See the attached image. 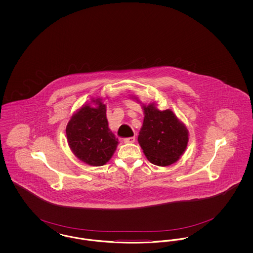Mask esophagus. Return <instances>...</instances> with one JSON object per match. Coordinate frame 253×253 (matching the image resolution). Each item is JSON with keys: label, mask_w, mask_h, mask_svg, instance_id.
<instances>
[{"label": "esophagus", "mask_w": 253, "mask_h": 253, "mask_svg": "<svg viewBox=\"0 0 253 253\" xmlns=\"http://www.w3.org/2000/svg\"><path fill=\"white\" fill-rule=\"evenodd\" d=\"M123 141L125 143H133L135 141V137L134 136H131V137H126L123 139Z\"/></svg>", "instance_id": "34e87169"}]
</instances>
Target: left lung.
I'll use <instances>...</instances> for the list:
<instances>
[{"label": "left lung", "instance_id": "left-lung-1", "mask_svg": "<svg viewBox=\"0 0 253 253\" xmlns=\"http://www.w3.org/2000/svg\"><path fill=\"white\" fill-rule=\"evenodd\" d=\"M143 126L138 142L148 160L157 166H169L178 160L188 144V131L170 110L144 106Z\"/></svg>", "mask_w": 253, "mask_h": 253}]
</instances>
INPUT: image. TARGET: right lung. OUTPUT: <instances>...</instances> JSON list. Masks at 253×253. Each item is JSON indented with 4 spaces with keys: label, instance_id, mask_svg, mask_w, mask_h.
Segmentation results:
<instances>
[{
    "label": "right lung",
    "instance_id": "add662e5",
    "mask_svg": "<svg viewBox=\"0 0 253 253\" xmlns=\"http://www.w3.org/2000/svg\"><path fill=\"white\" fill-rule=\"evenodd\" d=\"M96 108L85 105L68 122L66 135L73 153L91 166H102L112 157L119 139L110 131L105 105L96 100Z\"/></svg>",
    "mask_w": 253,
    "mask_h": 253
}]
</instances>
